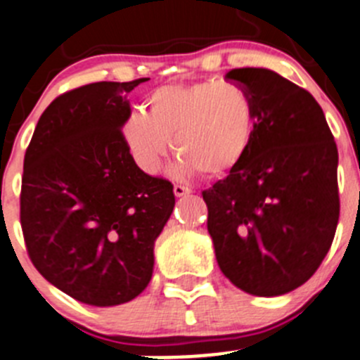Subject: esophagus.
Here are the masks:
<instances>
[{
	"label": "esophagus",
	"instance_id": "obj_1",
	"mask_svg": "<svg viewBox=\"0 0 360 360\" xmlns=\"http://www.w3.org/2000/svg\"><path fill=\"white\" fill-rule=\"evenodd\" d=\"M173 193H174V196L180 198V196H187V194H191V189H189V187L176 184V186L173 187Z\"/></svg>",
	"mask_w": 360,
	"mask_h": 360
}]
</instances>
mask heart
<instances>
[{"mask_svg": "<svg viewBox=\"0 0 360 360\" xmlns=\"http://www.w3.org/2000/svg\"><path fill=\"white\" fill-rule=\"evenodd\" d=\"M255 131V105L243 85L196 82L164 85L144 101V112L131 110L121 124V137L134 162L155 174L169 151L180 155L174 173L202 171L219 176L245 158Z\"/></svg>", "mask_w": 360, "mask_h": 360, "instance_id": "b5f03b06", "label": "heart"}]
</instances>
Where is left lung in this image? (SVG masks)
<instances>
[{
  "label": "left lung",
  "instance_id": "obj_1",
  "mask_svg": "<svg viewBox=\"0 0 360 360\" xmlns=\"http://www.w3.org/2000/svg\"><path fill=\"white\" fill-rule=\"evenodd\" d=\"M226 80L250 92L255 131L245 158L203 191L221 271L253 296H280L323 262L339 221L338 146L311 92L264 68Z\"/></svg>",
  "mask_w": 360,
  "mask_h": 360
}]
</instances>
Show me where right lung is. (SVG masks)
I'll return each mask as SVG.
<instances>
[{
  "label": "right lung",
  "mask_w": 360,
  "mask_h": 360,
  "mask_svg": "<svg viewBox=\"0 0 360 360\" xmlns=\"http://www.w3.org/2000/svg\"><path fill=\"white\" fill-rule=\"evenodd\" d=\"M144 80L96 82L42 112L25 155L21 226L37 271L71 298L121 305L146 289L174 207L169 180L134 162L121 137L127 94Z\"/></svg>",
  "instance_id": "add662e5"
}]
</instances>
